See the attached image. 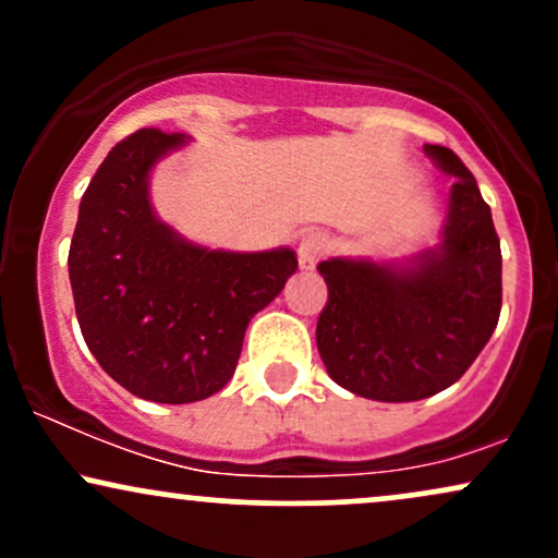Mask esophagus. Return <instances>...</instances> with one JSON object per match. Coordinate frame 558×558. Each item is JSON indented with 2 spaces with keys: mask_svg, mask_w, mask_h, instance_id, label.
Wrapping results in <instances>:
<instances>
[{
  "mask_svg": "<svg viewBox=\"0 0 558 558\" xmlns=\"http://www.w3.org/2000/svg\"><path fill=\"white\" fill-rule=\"evenodd\" d=\"M328 252V235L323 230H310L299 241V267L301 270H315L319 257Z\"/></svg>",
  "mask_w": 558,
  "mask_h": 558,
  "instance_id": "1",
  "label": "esophagus"
}]
</instances>
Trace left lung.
I'll use <instances>...</instances> for the list:
<instances>
[{
    "instance_id": "8db88e82",
    "label": "left lung",
    "mask_w": 558,
    "mask_h": 558,
    "mask_svg": "<svg viewBox=\"0 0 558 558\" xmlns=\"http://www.w3.org/2000/svg\"><path fill=\"white\" fill-rule=\"evenodd\" d=\"M457 178L438 243L407 259L332 257L317 349L338 386L373 401H420L453 386L501 315V241L477 181L451 149L422 146Z\"/></svg>"
}]
</instances>
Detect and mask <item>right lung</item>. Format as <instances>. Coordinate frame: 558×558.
I'll return each instance as SVG.
<instances>
[{"instance_id": "obj_1", "label": "right lung", "mask_w": 558, "mask_h": 558, "mask_svg": "<svg viewBox=\"0 0 558 558\" xmlns=\"http://www.w3.org/2000/svg\"><path fill=\"white\" fill-rule=\"evenodd\" d=\"M189 136L120 141L81 198L68 270L88 351L133 396L191 403L226 388L248 319L296 272V252H228L189 241L151 207L157 162Z\"/></svg>"}]
</instances>
